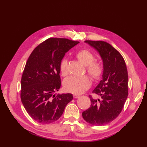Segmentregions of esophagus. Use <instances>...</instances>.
<instances>
[{
  "label": "esophagus",
  "mask_w": 147,
  "mask_h": 147,
  "mask_svg": "<svg viewBox=\"0 0 147 147\" xmlns=\"http://www.w3.org/2000/svg\"><path fill=\"white\" fill-rule=\"evenodd\" d=\"M73 97H74V98H78L79 97H80V95H78V94H73Z\"/></svg>",
  "instance_id": "esophagus-1"
}]
</instances>
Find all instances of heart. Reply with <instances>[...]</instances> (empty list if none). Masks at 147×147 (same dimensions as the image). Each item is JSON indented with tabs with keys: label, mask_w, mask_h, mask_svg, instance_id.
<instances>
[{
	"label": "heart",
	"mask_w": 147,
	"mask_h": 147,
	"mask_svg": "<svg viewBox=\"0 0 147 147\" xmlns=\"http://www.w3.org/2000/svg\"><path fill=\"white\" fill-rule=\"evenodd\" d=\"M78 61L86 66L87 72L93 80H98L102 75L104 66L100 62L94 61L95 56L88 50H81L76 54ZM59 70L62 76L68 74V61L63 58L59 63ZM91 85L90 79L88 76H69L64 80V89L69 93L74 94H81L88 89Z\"/></svg>",
	"instance_id": "1"
}]
</instances>
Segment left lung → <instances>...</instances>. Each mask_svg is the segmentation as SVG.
I'll return each instance as SVG.
<instances>
[{
    "label": "left lung",
    "instance_id": "obj_1",
    "mask_svg": "<svg viewBox=\"0 0 147 147\" xmlns=\"http://www.w3.org/2000/svg\"><path fill=\"white\" fill-rule=\"evenodd\" d=\"M100 54L103 62L102 79L93 93L100 96L95 99L89 95L91 106L83 111L82 117L88 123L102 126L110 123L121 112L128 94V71L121 54L102 41H85Z\"/></svg>",
    "mask_w": 147,
    "mask_h": 147
}]
</instances>
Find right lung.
<instances>
[{"label": "right lung", "mask_w": 147, "mask_h": 147, "mask_svg": "<svg viewBox=\"0 0 147 147\" xmlns=\"http://www.w3.org/2000/svg\"><path fill=\"white\" fill-rule=\"evenodd\" d=\"M78 43L65 38H49L30 55L21 78V99L27 113L38 123L57 121L73 100L71 93H54L61 87L60 61Z\"/></svg>", "instance_id": "right-lung-1"}]
</instances>
